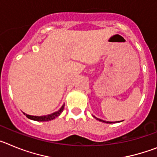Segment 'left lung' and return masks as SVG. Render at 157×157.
<instances>
[{"label": "left lung", "instance_id": "8db88e82", "mask_svg": "<svg viewBox=\"0 0 157 157\" xmlns=\"http://www.w3.org/2000/svg\"><path fill=\"white\" fill-rule=\"evenodd\" d=\"M94 117L95 118V119H97V120H99V121L103 122V123H112V122H106V121H105V120H101V119H98V118L95 117V116H94Z\"/></svg>", "mask_w": 157, "mask_h": 157}]
</instances>
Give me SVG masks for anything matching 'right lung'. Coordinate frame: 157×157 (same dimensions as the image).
Listing matches in <instances>:
<instances>
[{
	"label": "right lung",
	"mask_w": 157,
	"mask_h": 157,
	"mask_svg": "<svg viewBox=\"0 0 157 157\" xmlns=\"http://www.w3.org/2000/svg\"><path fill=\"white\" fill-rule=\"evenodd\" d=\"M63 109H64V105L59 109V110H58L57 112H55L52 114H49V115H47V116H30V115H27V114H25L23 113L24 115H26L28 119L32 120H34V121H38V122H45V121H49V120H54V119H56V117L59 116V115L61 114V112H63Z\"/></svg>",
	"instance_id": "right-lung-1"
}]
</instances>
